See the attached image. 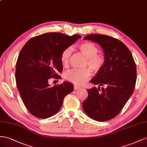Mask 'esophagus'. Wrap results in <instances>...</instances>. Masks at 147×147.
Here are the masks:
<instances>
[{
  "label": "esophagus",
  "mask_w": 147,
  "mask_h": 147,
  "mask_svg": "<svg viewBox=\"0 0 147 147\" xmlns=\"http://www.w3.org/2000/svg\"><path fill=\"white\" fill-rule=\"evenodd\" d=\"M81 89V87H79V86H74V90H78V89Z\"/></svg>",
  "instance_id": "obj_1"
}]
</instances>
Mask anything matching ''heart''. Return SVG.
<instances>
[{
	"mask_svg": "<svg viewBox=\"0 0 147 147\" xmlns=\"http://www.w3.org/2000/svg\"><path fill=\"white\" fill-rule=\"evenodd\" d=\"M78 50L87 58L86 66H88L92 72L98 73L105 63V58L102 54L98 53V47L91 42H84L78 45ZM72 49L70 47H66L62 52L60 60L62 65L66 66L68 65ZM90 70L88 68L83 69H71L65 74V78L67 81L76 84H83L90 77Z\"/></svg>",
	"mask_w": 147,
	"mask_h": 147,
	"instance_id": "b5f03b06",
	"label": "heart"
}]
</instances>
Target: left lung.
<instances>
[{"label": "left lung", "instance_id": "left-lung-1", "mask_svg": "<svg viewBox=\"0 0 147 147\" xmlns=\"http://www.w3.org/2000/svg\"><path fill=\"white\" fill-rule=\"evenodd\" d=\"M84 39L101 46L105 63L91 79L100 87L87 90L88 97L82 103V108L90 118L106 121L119 114L133 94L137 79L136 65L131 51L118 39L97 34L87 35Z\"/></svg>", "mask_w": 147, "mask_h": 147}]
</instances>
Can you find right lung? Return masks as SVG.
Listing matches in <instances>:
<instances>
[{
	"label": "right lung",
	"instance_id": "add662e5",
	"mask_svg": "<svg viewBox=\"0 0 147 147\" xmlns=\"http://www.w3.org/2000/svg\"><path fill=\"white\" fill-rule=\"evenodd\" d=\"M81 37L48 32L30 39L21 50L16 64V87L27 110L36 118L45 119L55 115L65 96L73 90L68 82L53 87L49 82L61 78L57 74L63 70L61 54Z\"/></svg>",
	"mask_w": 147,
	"mask_h": 147
}]
</instances>
